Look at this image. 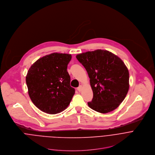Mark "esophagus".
<instances>
[{"label": "esophagus", "mask_w": 155, "mask_h": 155, "mask_svg": "<svg viewBox=\"0 0 155 155\" xmlns=\"http://www.w3.org/2000/svg\"><path fill=\"white\" fill-rule=\"evenodd\" d=\"M82 86L81 85H79L78 87V90L79 91H81V90H82Z\"/></svg>", "instance_id": "esophagus-1"}]
</instances>
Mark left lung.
<instances>
[{
  "label": "left lung",
  "instance_id": "8db88e82",
  "mask_svg": "<svg viewBox=\"0 0 155 155\" xmlns=\"http://www.w3.org/2000/svg\"><path fill=\"white\" fill-rule=\"evenodd\" d=\"M76 58L85 68L94 97L88 106L106 114L117 109L129 90V71L117 55L97 49L78 54Z\"/></svg>",
  "mask_w": 155,
  "mask_h": 155
}]
</instances>
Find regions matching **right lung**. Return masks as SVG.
Here are the masks:
<instances>
[{"label": "right lung", "instance_id": "obj_1", "mask_svg": "<svg viewBox=\"0 0 155 155\" xmlns=\"http://www.w3.org/2000/svg\"><path fill=\"white\" fill-rule=\"evenodd\" d=\"M71 59V54L54 52L39 58L29 68L26 76L28 95L41 111L55 114L70 104L75 94L67 71Z\"/></svg>", "mask_w": 155, "mask_h": 155}]
</instances>
